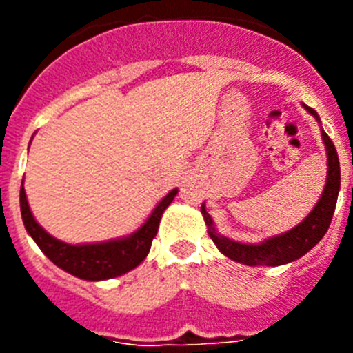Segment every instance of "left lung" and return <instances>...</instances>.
Returning <instances> with one entry per match:
<instances>
[{
	"label": "left lung",
	"mask_w": 353,
	"mask_h": 353,
	"mask_svg": "<svg viewBox=\"0 0 353 353\" xmlns=\"http://www.w3.org/2000/svg\"><path fill=\"white\" fill-rule=\"evenodd\" d=\"M302 108L316 118V121L322 125L320 117L310 105L302 104ZM322 132V141L325 145L327 152V179L325 185L320 199L313 207V210L305 215L302 223L297 226H293L292 230L279 235L267 236L261 242L256 244H245V242H236V240L224 236L217 232L214 219L207 212L205 203L201 205V215H203L205 224H207V232L210 239L214 240V244L217 245L224 256L230 260L236 261V263H244L249 267H277V265H286L292 261L299 260L304 256L305 252L311 251L314 245L323 239V235L329 230V224L334 215L336 201H338L339 194V185H341V171H339V159L338 152H336L334 145L330 141V138Z\"/></svg>",
	"instance_id": "8db88e82"
}]
</instances>
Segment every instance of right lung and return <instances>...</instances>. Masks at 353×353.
I'll return each mask as SVG.
<instances>
[{
    "label": "right lung",
    "instance_id": "1",
    "mask_svg": "<svg viewBox=\"0 0 353 353\" xmlns=\"http://www.w3.org/2000/svg\"><path fill=\"white\" fill-rule=\"evenodd\" d=\"M176 194H179V189L174 187L155 205L152 214L136 232L125 236H118V239L102 240V242L68 244L49 235L37 223L35 215L28 205L24 187H21V215H23L28 235L35 240L40 251L56 267L84 281H105V279H113V277L130 272L148 256L152 240L157 235L162 214L170 207Z\"/></svg>",
    "mask_w": 353,
    "mask_h": 353
}]
</instances>
